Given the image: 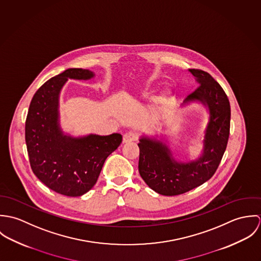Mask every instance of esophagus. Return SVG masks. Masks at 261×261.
<instances>
[{
  "instance_id": "1",
  "label": "esophagus",
  "mask_w": 261,
  "mask_h": 261,
  "mask_svg": "<svg viewBox=\"0 0 261 261\" xmlns=\"http://www.w3.org/2000/svg\"><path fill=\"white\" fill-rule=\"evenodd\" d=\"M138 140V135L134 132H128L123 136V143L127 144V143H132Z\"/></svg>"
}]
</instances>
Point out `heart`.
Here are the masks:
<instances>
[{
    "instance_id": "heart-1",
    "label": "heart",
    "mask_w": 261,
    "mask_h": 261,
    "mask_svg": "<svg viewBox=\"0 0 261 261\" xmlns=\"http://www.w3.org/2000/svg\"><path fill=\"white\" fill-rule=\"evenodd\" d=\"M150 92H151V91L147 90V91L143 92L142 95H143V97H145V98H149V96H150ZM168 100H169V95H168V93H164V94H161L159 97L155 98V103H156L158 106H163V105H166V103L168 102Z\"/></svg>"
}]
</instances>
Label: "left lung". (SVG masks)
Masks as SVG:
<instances>
[{
  "mask_svg": "<svg viewBox=\"0 0 261 261\" xmlns=\"http://www.w3.org/2000/svg\"><path fill=\"white\" fill-rule=\"evenodd\" d=\"M198 87L184 103L200 101L209 110L202 154L189 163L176 161L169 148L160 141L142 137L139 172L146 184L165 196H176L204 184L215 174L227 147L230 132V103L223 88L209 73L189 69Z\"/></svg>",
  "mask_w": 261,
  "mask_h": 261,
  "instance_id": "left-lung-1",
  "label": "left lung"
}]
</instances>
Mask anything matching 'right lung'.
I'll return each mask as SVG.
<instances>
[{"mask_svg":"<svg viewBox=\"0 0 261 261\" xmlns=\"http://www.w3.org/2000/svg\"><path fill=\"white\" fill-rule=\"evenodd\" d=\"M88 69L69 68L46 81L34 94L26 118L25 140L38 179L61 195L77 197L95 185L107 158L122 141L119 134L73 138L59 124V94L68 80H88Z\"/></svg>","mask_w":261,"mask_h":261,"instance_id":"obj_1","label":"right lung"}]
</instances>
